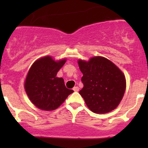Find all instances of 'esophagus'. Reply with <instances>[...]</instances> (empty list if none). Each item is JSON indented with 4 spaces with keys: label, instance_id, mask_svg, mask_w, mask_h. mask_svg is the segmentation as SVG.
Returning a JSON list of instances; mask_svg holds the SVG:
<instances>
[{
    "label": "esophagus",
    "instance_id": "obj_1",
    "mask_svg": "<svg viewBox=\"0 0 148 148\" xmlns=\"http://www.w3.org/2000/svg\"><path fill=\"white\" fill-rule=\"evenodd\" d=\"M73 90H74V92H78V91H79V88L78 86H75V87L73 88Z\"/></svg>",
    "mask_w": 148,
    "mask_h": 148
}]
</instances>
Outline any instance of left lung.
Returning a JSON list of instances; mask_svg holds the SVG:
<instances>
[{"instance_id":"obj_1","label":"left lung","mask_w":148,"mask_h":148,"mask_svg":"<svg viewBox=\"0 0 148 148\" xmlns=\"http://www.w3.org/2000/svg\"><path fill=\"white\" fill-rule=\"evenodd\" d=\"M83 73L84 88L79 94L86 105L95 113H106L114 110L123 99L126 88L125 76L111 61L101 56L89 61L79 60Z\"/></svg>"}]
</instances>
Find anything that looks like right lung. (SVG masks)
<instances>
[{
    "label": "right lung",
    "mask_w": 148,
    "mask_h": 148,
    "mask_svg": "<svg viewBox=\"0 0 148 148\" xmlns=\"http://www.w3.org/2000/svg\"><path fill=\"white\" fill-rule=\"evenodd\" d=\"M65 62V59L55 61L51 56L43 57L35 61L28 71L25 90L31 102L40 109H56L74 92L65 87L62 78L56 76Z\"/></svg>",
    "instance_id": "right-lung-1"
}]
</instances>
